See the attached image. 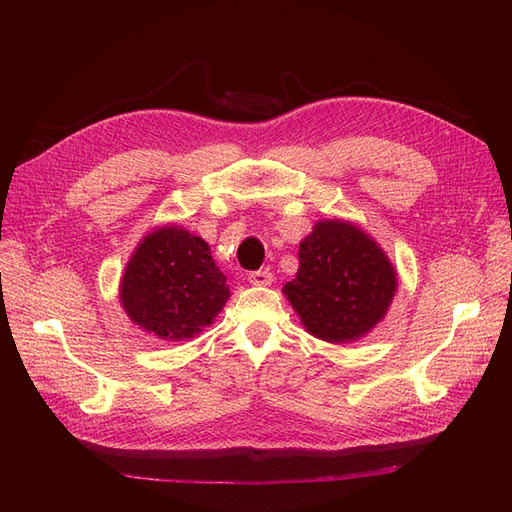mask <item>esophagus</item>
<instances>
[{
	"mask_svg": "<svg viewBox=\"0 0 512 512\" xmlns=\"http://www.w3.org/2000/svg\"><path fill=\"white\" fill-rule=\"evenodd\" d=\"M247 282L252 286H269L273 282V273L269 269H260V271H252L247 275Z\"/></svg>",
	"mask_w": 512,
	"mask_h": 512,
	"instance_id": "1",
	"label": "esophagus"
}]
</instances>
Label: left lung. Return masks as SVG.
<instances>
[{
    "label": "left lung",
    "instance_id": "obj_1",
    "mask_svg": "<svg viewBox=\"0 0 512 512\" xmlns=\"http://www.w3.org/2000/svg\"><path fill=\"white\" fill-rule=\"evenodd\" d=\"M397 273L380 245L342 220L318 222L299 245V271L284 286L294 312L314 337L342 344L384 318Z\"/></svg>",
    "mask_w": 512,
    "mask_h": 512
}]
</instances>
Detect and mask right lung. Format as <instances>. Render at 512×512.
Wrapping results in <instances>:
<instances>
[{"label": "right lung", "mask_w": 512, "mask_h": 512, "mask_svg": "<svg viewBox=\"0 0 512 512\" xmlns=\"http://www.w3.org/2000/svg\"><path fill=\"white\" fill-rule=\"evenodd\" d=\"M230 290L209 245L179 226H162L136 247L121 277L126 314L158 339L179 342L222 312Z\"/></svg>", "instance_id": "obj_1"}]
</instances>
